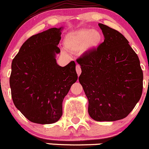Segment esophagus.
I'll list each match as a JSON object with an SVG mask.
<instances>
[{
  "instance_id": "obj_1",
  "label": "esophagus",
  "mask_w": 149,
  "mask_h": 149,
  "mask_svg": "<svg viewBox=\"0 0 149 149\" xmlns=\"http://www.w3.org/2000/svg\"><path fill=\"white\" fill-rule=\"evenodd\" d=\"M76 72L77 73L78 76H79L81 74V72H82V70H81V68H80V66L79 65V64H77L76 66Z\"/></svg>"
}]
</instances>
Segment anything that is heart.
<instances>
[{
    "label": "heart",
    "instance_id": "obj_1",
    "mask_svg": "<svg viewBox=\"0 0 149 149\" xmlns=\"http://www.w3.org/2000/svg\"><path fill=\"white\" fill-rule=\"evenodd\" d=\"M102 37L97 30L88 29L70 32L64 37V45L67 50L78 51L82 49H93L101 42Z\"/></svg>",
    "mask_w": 149,
    "mask_h": 149
}]
</instances>
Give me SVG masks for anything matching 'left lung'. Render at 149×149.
Listing matches in <instances>:
<instances>
[{
	"label": "left lung",
	"mask_w": 149,
	"mask_h": 149,
	"mask_svg": "<svg viewBox=\"0 0 149 149\" xmlns=\"http://www.w3.org/2000/svg\"><path fill=\"white\" fill-rule=\"evenodd\" d=\"M98 26L104 42L77 59L82 70L79 81L88 99L90 117L112 122L125 118L139 101L143 75L138 55L123 35Z\"/></svg>",
	"instance_id": "obj_1"
}]
</instances>
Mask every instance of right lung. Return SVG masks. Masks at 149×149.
I'll return each instance as SVG.
<instances>
[{"label": "right lung", "mask_w": 149, "mask_h": 149, "mask_svg": "<svg viewBox=\"0 0 149 149\" xmlns=\"http://www.w3.org/2000/svg\"><path fill=\"white\" fill-rule=\"evenodd\" d=\"M63 27L51 28L28 38L11 63L13 102L27 120L52 124L62 116V102L77 79L74 61L58 65L56 55Z\"/></svg>", "instance_id": "right-lung-1"}]
</instances>
